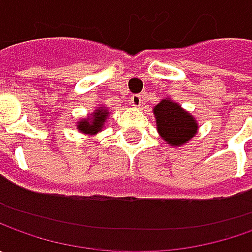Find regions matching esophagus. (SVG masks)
<instances>
[{
    "mask_svg": "<svg viewBox=\"0 0 252 252\" xmlns=\"http://www.w3.org/2000/svg\"><path fill=\"white\" fill-rule=\"evenodd\" d=\"M130 102L133 106H140L141 103H143V95H140V94H134V95H131L130 98Z\"/></svg>",
    "mask_w": 252,
    "mask_h": 252,
    "instance_id": "obj_1",
    "label": "esophagus"
}]
</instances>
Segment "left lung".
Returning a JSON list of instances; mask_svg holds the SVG:
<instances>
[{
  "mask_svg": "<svg viewBox=\"0 0 252 252\" xmlns=\"http://www.w3.org/2000/svg\"><path fill=\"white\" fill-rule=\"evenodd\" d=\"M153 112L157 121V130L167 144L174 147L185 144L198 133L196 119L169 98L161 99Z\"/></svg>",
  "mask_w": 252,
  "mask_h": 252,
  "instance_id": "1",
  "label": "left lung"
}]
</instances>
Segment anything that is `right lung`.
Instances as JSON below:
<instances>
[{
    "label": "right lung",
    "mask_w": 252,
    "mask_h": 252,
    "mask_svg": "<svg viewBox=\"0 0 252 252\" xmlns=\"http://www.w3.org/2000/svg\"><path fill=\"white\" fill-rule=\"evenodd\" d=\"M109 116V112L108 109L99 106L96 111L92 113L91 116H88L87 119H81V121L77 123V129L84 133V134H88V136H94L96 134L98 131L102 130L103 127V123L108 119Z\"/></svg>",
    "instance_id": "add662e5"
}]
</instances>
